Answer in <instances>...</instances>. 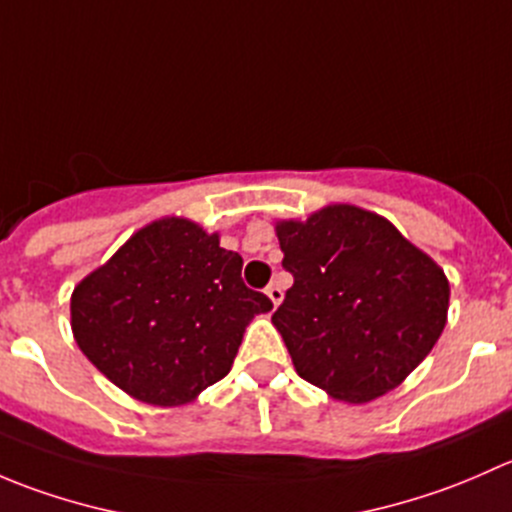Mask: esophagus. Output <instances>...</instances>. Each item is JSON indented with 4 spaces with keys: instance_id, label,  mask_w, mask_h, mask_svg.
<instances>
[{
    "instance_id": "1",
    "label": "esophagus",
    "mask_w": 512,
    "mask_h": 512,
    "mask_svg": "<svg viewBox=\"0 0 512 512\" xmlns=\"http://www.w3.org/2000/svg\"><path fill=\"white\" fill-rule=\"evenodd\" d=\"M265 294H267V297H270V302L275 304V307L282 302V287L275 285V282H272V285L265 289Z\"/></svg>"
}]
</instances>
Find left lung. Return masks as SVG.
<instances>
[{"label":"left lung","mask_w":512,"mask_h":512,"mask_svg":"<svg viewBox=\"0 0 512 512\" xmlns=\"http://www.w3.org/2000/svg\"><path fill=\"white\" fill-rule=\"evenodd\" d=\"M275 232L294 285L272 324L297 374L344 404L396 389L446 327V272L389 220L349 203L277 220Z\"/></svg>","instance_id":"8db88e82"}]
</instances>
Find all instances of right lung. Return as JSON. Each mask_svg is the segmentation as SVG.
Instances as JSON below:
<instances>
[{"label":"right lung","mask_w":512,"mask_h":512,"mask_svg":"<svg viewBox=\"0 0 512 512\" xmlns=\"http://www.w3.org/2000/svg\"><path fill=\"white\" fill-rule=\"evenodd\" d=\"M218 232L160 218L71 292V332L111 384L151 406L190 404L230 371L247 324L272 302L240 277Z\"/></svg>","instance_id":"right-lung-1"}]
</instances>
